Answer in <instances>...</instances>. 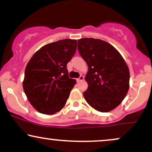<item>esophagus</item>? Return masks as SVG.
<instances>
[{"mask_svg": "<svg viewBox=\"0 0 152 152\" xmlns=\"http://www.w3.org/2000/svg\"><path fill=\"white\" fill-rule=\"evenodd\" d=\"M83 79H84V77H83V76H82V75H81V76H79V78H78V79H77V81H78V82H80V81H83Z\"/></svg>", "mask_w": 152, "mask_h": 152, "instance_id": "34e87169", "label": "esophagus"}]
</instances>
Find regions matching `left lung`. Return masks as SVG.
<instances>
[{"label": "left lung", "mask_w": 152, "mask_h": 152, "mask_svg": "<svg viewBox=\"0 0 152 152\" xmlns=\"http://www.w3.org/2000/svg\"><path fill=\"white\" fill-rule=\"evenodd\" d=\"M78 50L88 67L86 102L101 112L117 107L129 88V70L123 57L109 43L92 38L78 40Z\"/></svg>", "instance_id": "obj_1"}]
</instances>
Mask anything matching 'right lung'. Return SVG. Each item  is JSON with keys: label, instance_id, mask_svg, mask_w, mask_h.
Returning a JSON list of instances; mask_svg holds the SVG:
<instances>
[{"label": "right lung", "instance_id": "obj_1", "mask_svg": "<svg viewBox=\"0 0 152 152\" xmlns=\"http://www.w3.org/2000/svg\"><path fill=\"white\" fill-rule=\"evenodd\" d=\"M77 41L64 39L41 47L30 59L23 82L28 100L38 112L53 114L65 106L76 80L66 65L76 53Z\"/></svg>", "mask_w": 152, "mask_h": 152}]
</instances>
